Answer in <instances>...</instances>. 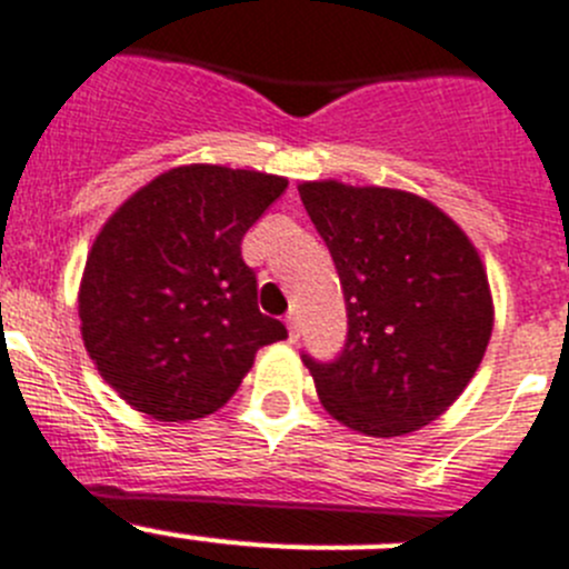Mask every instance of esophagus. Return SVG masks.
<instances>
[{
  "instance_id": "esophagus-1",
  "label": "esophagus",
  "mask_w": 569,
  "mask_h": 569,
  "mask_svg": "<svg viewBox=\"0 0 569 569\" xmlns=\"http://www.w3.org/2000/svg\"><path fill=\"white\" fill-rule=\"evenodd\" d=\"M286 328H289V339H291V342H297V339H300V326H297V317L295 315L286 317Z\"/></svg>"
}]
</instances>
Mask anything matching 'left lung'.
<instances>
[{"instance_id": "left-lung-1", "label": "left lung", "mask_w": 569, "mask_h": 569, "mask_svg": "<svg viewBox=\"0 0 569 569\" xmlns=\"http://www.w3.org/2000/svg\"><path fill=\"white\" fill-rule=\"evenodd\" d=\"M342 283L348 339L311 370L322 407L370 438L416 432L482 362L493 302L480 252L432 201L337 179L297 184Z\"/></svg>"}]
</instances>
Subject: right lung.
<instances>
[{
  "label": "right lung",
  "mask_w": 569,
  "mask_h": 569,
  "mask_svg": "<svg viewBox=\"0 0 569 569\" xmlns=\"http://www.w3.org/2000/svg\"><path fill=\"white\" fill-rule=\"evenodd\" d=\"M283 177L182 164L117 207L78 291L83 345L106 385L157 421H196L230 401L263 345L286 339L260 315L241 258L249 227Z\"/></svg>",
  "instance_id": "add662e5"
}]
</instances>
